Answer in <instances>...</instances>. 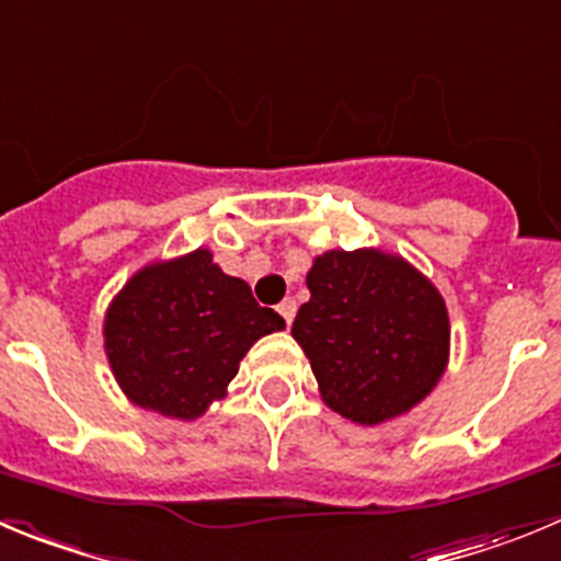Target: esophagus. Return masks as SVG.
<instances>
[{"label":"esophagus","instance_id":"esophagus-1","mask_svg":"<svg viewBox=\"0 0 561 561\" xmlns=\"http://www.w3.org/2000/svg\"><path fill=\"white\" fill-rule=\"evenodd\" d=\"M277 313H280V317H284V322H286V324H291V322H295L297 302L291 300V297H286V300L280 302V306H277Z\"/></svg>","mask_w":561,"mask_h":561}]
</instances>
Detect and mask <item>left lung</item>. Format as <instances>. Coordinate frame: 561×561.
Masks as SVG:
<instances>
[{"label": "left lung", "instance_id": "obj_1", "mask_svg": "<svg viewBox=\"0 0 561 561\" xmlns=\"http://www.w3.org/2000/svg\"><path fill=\"white\" fill-rule=\"evenodd\" d=\"M311 300L291 335L311 360L324 404L375 426L408 413L444 377L449 311L402 255L328 250L306 277Z\"/></svg>", "mask_w": 561, "mask_h": 561}]
</instances>
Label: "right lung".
I'll list each match as a JSON object with an SVG mask.
<instances>
[{"instance_id": "1", "label": "right lung", "mask_w": 561, "mask_h": 561, "mask_svg": "<svg viewBox=\"0 0 561 561\" xmlns=\"http://www.w3.org/2000/svg\"><path fill=\"white\" fill-rule=\"evenodd\" d=\"M284 328L242 277L226 275L197 248L129 277L106 308L104 350L131 402L192 421L226 397L250 346Z\"/></svg>"}]
</instances>
